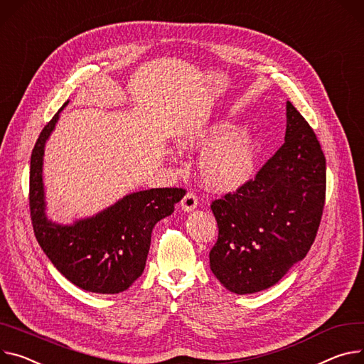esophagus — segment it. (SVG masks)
I'll return each instance as SVG.
<instances>
[{"label":"esophagus","instance_id":"1","mask_svg":"<svg viewBox=\"0 0 364 364\" xmlns=\"http://www.w3.org/2000/svg\"><path fill=\"white\" fill-rule=\"evenodd\" d=\"M197 205H198V198L195 197V195H193L192 192H188V193L185 195V197H183L182 203H181V208H182L185 213L193 211L195 208H197Z\"/></svg>","mask_w":364,"mask_h":364}]
</instances>
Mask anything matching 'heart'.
<instances>
[{"mask_svg":"<svg viewBox=\"0 0 364 364\" xmlns=\"http://www.w3.org/2000/svg\"><path fill=\"white\" fill-rule=\"evenodd\" d=\"M183 151H203L198 176L213 191L230 192L247 183L258 169V141L249 128L213 121L178 139Z\"/></svg>","mask_w":364,"mask_h":364,"instance_id":"heart-1","label":"heart"}]
</instances>
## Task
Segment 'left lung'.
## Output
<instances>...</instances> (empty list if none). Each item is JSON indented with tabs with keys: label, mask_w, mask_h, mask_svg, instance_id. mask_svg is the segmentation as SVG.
I'll use <instances>...</instances> for the list:
<instances>
[{
	"label": "left lung",
	"mask_w": 364,
	"mask_h": 364,
	"mask_svg": "<svg viewBox=\"0 0 364 364\" xmlns=\"http://www.w3.org/2000/svg\"><path fill=\"white\" fill-rule=\"evenodd\" d=\"M284 144L257 178L211 204L218 239L210 268L236 294L277 284L316 237L325 204L326 161L314 129L287 102Z\"/></svg>",
	"instance_id": "left-lung-1"
}]
</instances>
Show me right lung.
Instances as JSON below:
<instances>
[{"label": "right lung", "instance_id": "add662e5", "mask_svg": "<svg viewBox=\"0 0 364 364\" xmlns=\"http://www.w3.org/2000/svg\"><path fill=\"white\" fill-rule=\"evenodd\" d=\"M67 105L42 129L31 157L29 204L35 236L53 267L74 286L92 293L117 294L143 274L154 226L173 213L185 191H138L70 225L50 220L46 214L43 156L46 141Z\"/></svg>", "mask_w": 364, "mask_h": 364}]
</instances>
